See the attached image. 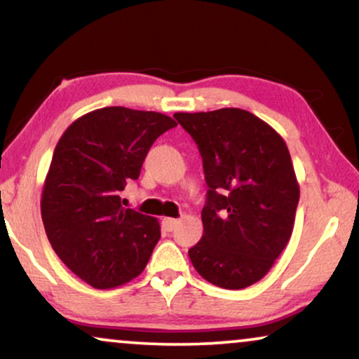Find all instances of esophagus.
<instances>
[{"mask_svg":"<svg viewBox=\"0 0 359 359\" xmlns=\"http://www.w3.org/2000/svg\"><path fill=\"white\" fill-rule=\"evenodd\" d=\"M176 224H178V220L171 219V217H165L163 220H161V225H163V229L166 230V232H171V230L176 227Z\"/></svg>","mask_w":359,"mask_h":359,"instance_id":"34e87169","label":"esophagus"}]
</instances>
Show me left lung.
<instances>
[{"mask_svg": "<svg viewBox=\"0 0 359 359\" xmlns=\"http://www.w3.org/2000/svg\"><path fill=\"white\" fill-rule=\"evenodd\" d=\"M203 156L208 196L193 266L224 289L258 283L291 238L299 184L286 142L252 112H176Z\"/></svg>", "mask_w": 359, "mask_h": 359, "instance_id": "left-lung-1", "label": "left lung"}]
</instances>
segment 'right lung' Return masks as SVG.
<instances>
[{
  "mask_svg": "<svg viewBox=\"0 0 359 359\" xmlns=\"http://www.w3.org/2000/svg\"><path fill=\"white\" fill-rule=\"evenodd\" d=\"M173 127L160 112L111 106L81 116L58 140L42 189V222L58 258L90 286H121L149 263L160 224L126 209L121 193Z\"/></svg>",
  "mask_w": 359,
  "mask_h": 359,
  "instance_id": "obj_1",
  "label": "right lung"
}]
</instances>
